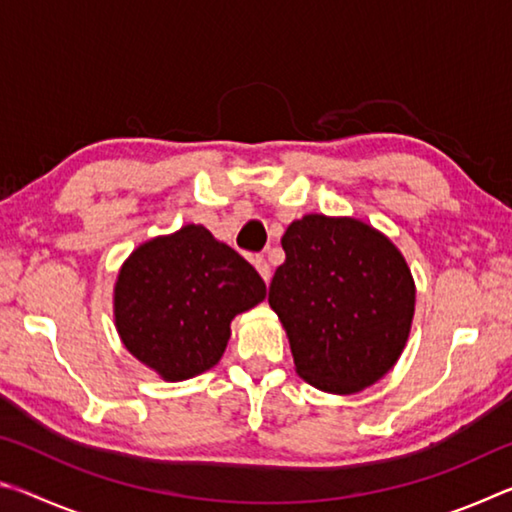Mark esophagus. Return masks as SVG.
Instances as JSON below:
<instances>
[{
  "instance_id": "obj_1",
  "label": "esophagus",
  "mask_w": 512,
  "mask_h": 512,
  "mask_svg": "<svg viewBox=\"0 0 512 512\" xmlns=\"http://www.w3.org/2000/svg\"><path fill=\"white\" fill-rule=\"evenodd\" d=\"M253 264H255V268L259 271V275H262L266 282L271 280V266H268V262H266L264 257H255V259H253Z\"/></svg>"
}]
</instances>
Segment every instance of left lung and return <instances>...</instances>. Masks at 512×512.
I'll list each match as a JSON object with an SVG mask.
<instances>
[{"mask_svg": "<svg viewBox=\"0 0 512 512\" xmlns=\"http://www.w3.org/2000/svg\"><path fill=\"white\" fill-rule=\"evenodd\" d=\"M268 302L302 379L350 395L393 368L409 339L415 287L391 241L357 219L307 214L282 237Z\"/></svg>", "mask_w": 512, "mask_h": 512, "instance_id": "obj_1", "label": "left lung"}]
</instances>
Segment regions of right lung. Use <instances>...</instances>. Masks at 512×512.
Here are the masks:
<instances>
[{
	"mask_svg": "<svg viewBox=\"0 0 512 512\" xmlns=\"http://www.w3.org/2000/svg\"><path fill=\"white\" fill-rule=\"evenodd\" d=\"M266 296L259 273L203 225L146 241L121 266L115 320L128 352L167 381L210 370L230 320Z\"/></svg>",
	"mask_w": 512,
	"mask_h": 512,
	"instance_id": "obj_1",
	"label": "right lung"
}]
</instances>
